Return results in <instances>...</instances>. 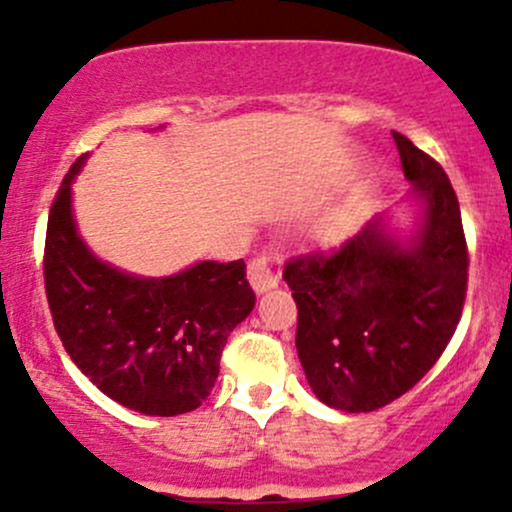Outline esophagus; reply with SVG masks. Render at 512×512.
Listing matches in <instances>:
<instances>
[{
  "label": "esophagus",
  "instance_id": "34e87169",
  "mask_svg": "<svg viewBox=\"0 0 512 512\" xmlns=\"http://www.w3.org/2000/svg\"><path fill=\"white\" fill-rule=\"evenodd\" d=\"M248 279H250L252 289H255L257 293L274 289L276 281H279V279H276L272 264H269V257L267 255L252 257V262H250V267H248Z\"/></svg>",
  "mask_w": 512,
  "mask_h": 512
}]
</instances>
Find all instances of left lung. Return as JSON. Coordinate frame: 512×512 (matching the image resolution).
Masks as SVG:
<instances>
[{"instance_id": "obj_1", "label": "left lung", "mask_w": 512, "mask_h": 512, "mask_svg": "<svg viewBox=\"0 0 512 512\" xmlns=\"http://www.w3.org/2000/svg\"><path fill=\"white\" fill-rule=\"evenodd\" d=\"M392 139L426 204L414 243L402 248L375 219L339 248L284 267L305 378L320 402L349 414L385 407L419 383L455 334L467 296L469 252L448 175L404 134Z\"/></svg>"}]
</instances>
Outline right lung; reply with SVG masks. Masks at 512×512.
Masks as SVG:
<instances>
[{
  "label": "right lung",
  "mask_w": 512,
  "mask_h": 512,
  "mask_svg": "<svg viewBox=\"0 0 512 512\" xmlns=\"http://www.w3.org/2000/svg\"><path fill=\"white\" fill-rule=\"evenodd\" d=\"M64 175L48 216L45 293L64 351L103 395L149 416L197 409L219 378L228 334L255 308L245 262H199L166 279L120 272L76 233Z\"/></svg>",
  "instance_id": "right-lung-1"
}]
</instances>
